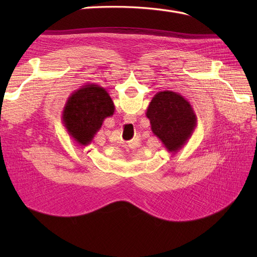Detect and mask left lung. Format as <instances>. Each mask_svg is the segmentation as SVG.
Wrapping results in <instances>:
<instances>
[{
	"instance_id": "left-lung-1",
	"label": "left lung",
	"mask_w": 257,
	"mask_h": 257,
	"mask_svg": "<svg viewBox=\"0 0 257 257\" xmlns=\"http://www.w3.org/2000/svg\"><path fill=\"white\" fill-rule=\"evenodd\" d=\"M146 116L150 120L152 134L172 154L183 148L198 122L190 101L172 90L157 92L147 108Z\"/></svg>"
}]
</instances>
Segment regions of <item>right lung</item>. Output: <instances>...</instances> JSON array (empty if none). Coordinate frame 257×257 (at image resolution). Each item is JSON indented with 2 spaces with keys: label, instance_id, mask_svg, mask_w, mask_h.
I'll use <instances>...</instances> for the list:
<instances>
[{
  "label": "right lung",
  "instance_id": "obj_1",
  "mask_svg": "<svg viewBox=\"0 0 257 257\" xmlns=\"http://www.w3.org/2000/svg\"><path fill=\"white\" fill-rule=\"evenodd\" d=\"M113 112V101L107 90L95 84H87L67 98L62 122L75 143L86 147L91 144L103 120Z\"/></svg>",
  "mask_w": 257,
  "mask_h": 257
}]
</instances>
